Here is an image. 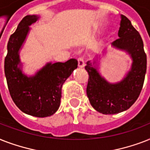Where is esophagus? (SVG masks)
<instances>
[{"label":"esophagus","instance_id":"34e87169","mask_svg":"<svg viewBox=\"0 0 150 150\" xmlns=\"http://www.w3.org/2000/svg\"><path fill=\"white\" fill-rule=\"evenodd\" d=\"M78 65H79V67L81 68H84L85 62L83 58H82V57H79V58H78Z\"/></svg>","mask_w":150,"mask_h":150}]
</instances>
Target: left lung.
<instances>
[{
	"mask_svg": "<svg viewBox=\"0 0 150 150\" xmlns=\"http://www.w3.org/2000/svg\"><path fill=\"white\" fill-rule=\"evenodd\" d=\"M119 38L112 46L125 50L131 55L132 64L121 82L110 83L103 78L95 67V61H88L86 70L89 74L87 96L94 109L103 114H114L130 108L139 96L146 72V54L143 41L130 20L121 15Z\"/></svg>",
	"mask_w": 150,
	"mask_h": 150,
	"instance_id": "1",
	"label": "left lung"
}]
</instances>
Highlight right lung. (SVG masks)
Listing matches in <instances>:
<instances>
[{
    "label": "right lung",
    "instance_id": "obj_1",
    "mask_svg": "<svg viewBox=\"0 0 150 150\" xmlns=\"http://www.w3.org/2000/svg\"><path fill=\"white\" fill-rule=\"evenodd\" d=\"M38 18L37 15H27L11 35L4 59V73L8 90L15 105L25 114L45 117L58 110L62 86L77 68L78 61L70 59L64 63H47L36 75L29 77L22 73L18 67L20 64L19 50L29 33V26Z\"/></svg>",
    "mask_w": 150,
    "mask_h": 150
}]
</instances>
